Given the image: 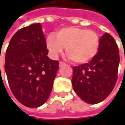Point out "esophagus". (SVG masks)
Wrapping results in <instances>:
<instances>
[{
    "mask_svg": "<svg viewBox=\"0 0 125 125\" xmlns=\"http://www.w3.org/2000/svg\"><path fill=\"white\" fill-rule=\"evenodd\" d=\"M65 63L64 62H62V61H60V62H59V66L60 67H62V66H63V65H65Z\"/></svg>",
    "mask_w": 125,
    "mask_h": 125,
    "instance_id": "obj_1",
    "label": "esophagus"
}]
</instances>
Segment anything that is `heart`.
Segmentation results:
<instances>
[{
    "label": "heart",
    "mask_w": 125,
    "mask_h": 125,
    "mask_svg": "<svg viewBox=\"0 0 125 125\" xmlns=\"http://www.w3.org/2000/svg\"><path fill=\"white\" fill-rule=\"evenodd\" d=\"M46 48L56 58L66 47V54L75 63H86L97 55L100 45L99 35L94 31L79 27L61 28L46 37Z\"/></svg>",
    "instance_id": "obj_1"
}]
</instances>
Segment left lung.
<instances>
[{
  "mask_svg": "<svg viewBox=\"0 0 125 125\" xmlns=\"http://www.w3.org/2000/svg\"><path fill=\"white\" fill-rule=\"evenodd\" d=\"M120 62L116 42L108 33L100 37L97 55L89 62L73 67L72 86L86 103L97 104L112 92L118 79Z\"/></svg>",
  "mask_w": 125,
  "mask_h": 125,
  "instance_id": "1",
  "label": "left lung"
}]
</instances>
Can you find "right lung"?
<instances>
[{
  "label": "right lung",
  "instance_id": "1",
  "mask_svg": "<svg viewBox=\"0 0 125 125\" xmlns=\"http://www.w3.org/2000/svg\"><path fill=\"white\" fill-rule=\"evenodd\" d=\"M48 53L40 23L19 30L7 46L5 70L8 83L14 96L27 107L40 106L51 93L59 62L49 59Z\"/></svg>",
  "mask_w": 125,
  "mask_h": 125
}]
</instances>
